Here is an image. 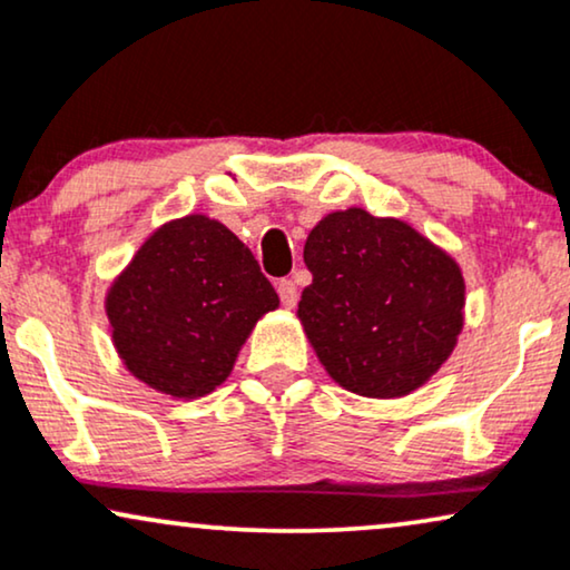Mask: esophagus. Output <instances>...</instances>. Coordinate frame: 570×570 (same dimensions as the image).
I'll return each mask as SVG.
<instances>
[{
	"mask_svg": "<svg viewBox=\"0 0 570 570\" xmlns=\"http://www.w3.org/2000/svg\"><path fill=\"white\" fill-rule=\"evenodd\" d=\"M277 293H279V301H283L285 308H293L295 303H298V285L293 283V279H279L277 283Z\"/></svg>",
	"mask_w": 570,
	"mask_h": 570,
	"instance_id": "1",
	"label": "esophagus"
}]
</instances>
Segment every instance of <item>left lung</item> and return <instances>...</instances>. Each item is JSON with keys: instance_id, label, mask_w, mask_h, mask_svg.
Returning a JSON list of instances; mask_svg holds the SVG:
<instances>
[{"instance_id": "1", "label": "left lung", "mask_w": 570, "mask_h": 570, "mask_svg": "<svg viewBox=\"0 0 570 570\" xmlns=\"http://www.w3.org/2000/svg\"><path fill=\"white\" fill-rule=\"evenodd\" d=\"M298 316L330 376L351 393L416 390L453 351L463 324L458 264L401 219L335 212L308 235Z\"/></svg>"}]
</instances>
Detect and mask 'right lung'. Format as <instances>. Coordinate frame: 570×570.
<instances>
[{"label": "right lung", "instance_id": "add662e5", "mask_svg": "<svg viewBox=\"0 0 570 570\" xmlns=\"http://www.w3.org/2000/svg\"><path fill=\"white\" fill-rule=\"evenodd\" d=\"M277 293L225 225L190 214L140 246L107 295L117 353L149 387L206 395L227 380L243 340Z\"/></svg>", "mask_w": 570, "mask_h": 570}]
</instances>
